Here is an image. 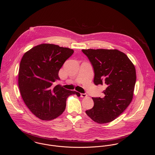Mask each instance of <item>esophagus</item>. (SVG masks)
Listing matches in <instances>:
<instances>
[{
	"label": "esophagus",
	"mask_w": 155,
	"mask_h": 155,
	"mask_svg": "<svg viewBox=\"0 0 155 155\" xmlns=\"http://www.w3.org/2000/svg\"><path fill=\"white\" fill-rule=\"evenodd\" d=\"M87 96V94H81V97H85Z\"/></svg>",
	"instance_id": "34e87169"
}]
</instances>
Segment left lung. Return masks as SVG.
<instances>
[{
    "label": "left lung",
    "instance_id": "8db88e82",
    "mask_svg": "<svg viewBox=\"0 0 155 155\" xmlns=\"http://www.w3.org/2000/svg\"><path fill=\"white\" fill-rule=\"evenodd\" d=\"M94 67L95 85H104L103 97H92L94 107L85 113L99 124L112 121L133 100L135 68L124 53L117 49H82Z\"/></svg>",
    "mask_w": 155,
    "mask_h": 155
}]
</instances>
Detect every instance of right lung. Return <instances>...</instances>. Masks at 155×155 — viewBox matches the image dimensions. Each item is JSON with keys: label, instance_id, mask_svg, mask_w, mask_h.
<instances>
[{"label": "right lung", "instance_id": "add662e5", "mask_svg": "<svg viewBox=\"0 0 155 155\" xmlns=\"http://www.w3.org/2000/svg\"><path fill=\"white\" fill-rule=\"evenodd\" d=\"M73 49L59 45L42 44L25 52L18 71V87L22 99L38 118L51 120L66 109L67 97L80 94L67 90L53 82L60 80L59 71Z\"/></svg>", "mask_w": 155, "mask_h": 155}]
</instances>
